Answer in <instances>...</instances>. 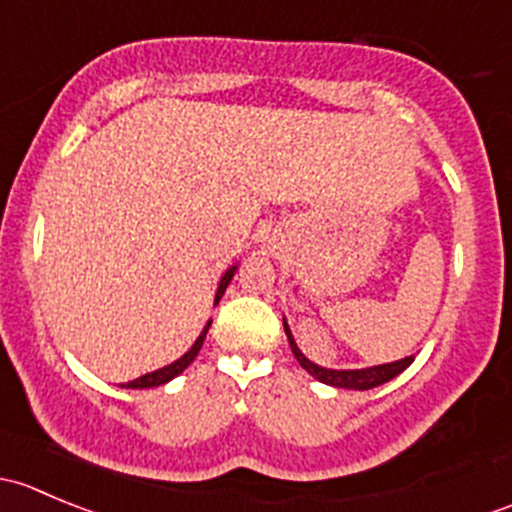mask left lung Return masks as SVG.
Returning <instances> with one entry per match:
<instances>
[{
	"label": "left lung",
	"instance_id": "1",
	"mask_svg": "<svg viewBox=\"0 0 512 512\" xmlns=\"http://www.w3.org/2000/svg\"><path fill=\"white\" fill-rule=\"evenodd\" d=\"M282 322H285L287 342H289V347H292V354H294V359L299 361V366H302L304 371H309V374H312L317 381H322V384H327V386H334V389L369 391V389H374V386H381V384H386V381L394 379V376H399L401 371L409 369L411 361H414V354H411V356H404V359H399V361H391V364H376V366H366V369H327V366L314 364V361H309L307 356L302 354V349H299L297 342H294L292 332H289L287 319H282Z\"/></svg>",
	"mask_w": 512,
	"mask_h": 512
}]
</instances>
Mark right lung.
<instances>
[{
    "label": "right lung",
    "instance_id": "1",
    "mask_svg": "<svg viewBox=\"0 0 512 512\" xmlns=\"http://www.w3.org/2000/svg\"><path fill=\"white\" fill-rule=\"evenodd\" d=\"M235 272H237V265H232V267H227L225 275L220 277L218 292H215V304L220 302V297H223V294H225V289H227V285H230V280H232V275H235ZM210 324H213V319H208V324H205V327H203V332H200V337L195 339L193 347H190L188 352H185L183 356H180V359H175L173 364L163 366V369L151 371V374L138 376V379L128 381V384H121L123 389H153V386H163V384H168L170 379H175V376H178V374H183V371L188 369L190 364H193V359H195V356H198L200 349H203L205 334H208Z\"/></svg>",
    "mask_w": 512,
    "mask_h": 512
}]
</instances>
